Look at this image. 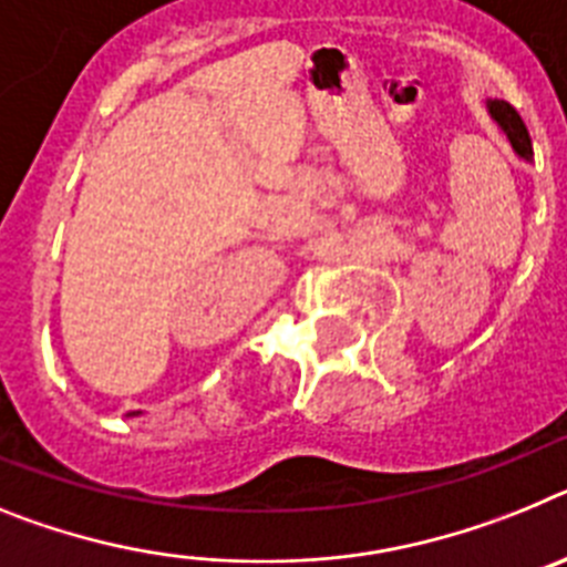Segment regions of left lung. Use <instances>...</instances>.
I'll use <instances>...</instances> for the list:
<instances>
[{
    "label": "left lung",
    "instance_id": "1",
    "mask_svg": "<svg viewBox=\"0 0 567 567\" xmlns=\"http://www.w3.org/2000/svg\"><path fill=\"white\" fill-rule=\"evenodd\" d=\"M488 113H491V120L502 127V134L508 136L514 154L525 162L534 159V145H530L528 127H525L519 113H516L508 102H502V100H488Z\"/></svg>",
    "mask_w": 567,
    "mask_h": 567
}]
</instances>
